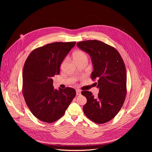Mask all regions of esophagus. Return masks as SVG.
<instances>
[{
	"label": "esophagus",
	"mask_w": 152,
	"mask_h": 152,
	"mask_svg": "<svg viewBox=\"0 0 152 152\" xmlns=\"http://www.w3.org/2000/svg\"><path fill=\"white\" fill-rule=\"evenodd\" d=\"M76 95L77 96H79V95H80L81 94V91L79 90H76Z\"/></svg>",
	"instance_id": "1"
}]
</instances>
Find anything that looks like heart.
<instances>
[{
	"label": "heart",
	"instance_id": "b5f03b06",
	"mask_svg": "<svg viewBox=\"0 0 152 152\" xmlns=\"http://www.w3.org/2000/svg\"><path fill=\"white\" fill-rule=\"evenodd\" d=\"M73 59L75 62H80L84 60H88V56L86 53L82 50H77L73 53ZM66 62V60H64L62 63V66Z\"/></svg>",
	"mask_w": 152,
	"mask_h": 152
}]
</instances>
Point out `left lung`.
<instances>
[{
	"instance_id": "left-lung-1",
	"label": "left lung",
	"mask_w": 152,
	"mask_h": 152,
	"mask_svg": "<svg viewBox=\"0 0 152 152\" xmlns=\"http://www.w3.org/2000/svg\"><path fill=\"white\" fill-rule=\"evenodd\" d=\"M77 46L90 55L94 67L91 78L97 80L95 83L99 88L97 97L91 91H82L87 100L83 113L96 123H105L115 117L126 99L127 76L124 61L114 48L100 41H80Z\"/></svg>"
}]
</instances>
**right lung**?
<instances>
[{"label": "right lung", "instance_id": "obj_1", "mask_svg": "<svg viewBox=\"0 0 152 152\" xmlns=\"http://www.w3.org/2000/svg\"><path fill=\"white\" fill-rule=\"evenodd\" d=\"M76 41L55 42L38 48L29 54L23 70L22 92L32 114L51 123L61 118L76 96L74 88L54 89L53 77Z\"/></svg>", "mask_w": 152, "mask_h": 152}]
</instances>
